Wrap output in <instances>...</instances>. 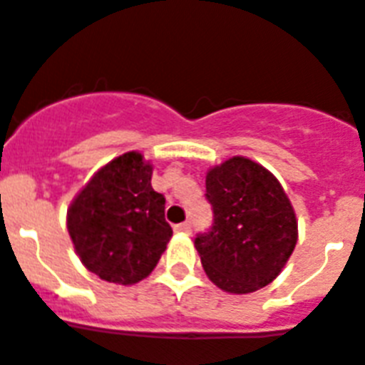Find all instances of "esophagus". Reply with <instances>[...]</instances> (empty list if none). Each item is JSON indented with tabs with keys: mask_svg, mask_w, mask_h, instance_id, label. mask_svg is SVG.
<instances>
[{
	"mask_svg": "<svg viewBox=\"0 0 365 365\" xmlns=\"http://www.w3.org/2000/svg\"><path fill=\"white\" fill-rule=\"evenodd\" d=\"M175 231H177V233H186V235H190V233H192V225H190L188 222H185V224L175 225Z\"/></svg>",
	"mask_w": 365,
	"mask_h": 365,
	"instance_id": "obj_1",
	"label": "esophagus"
}]
</instances>
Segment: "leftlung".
I'll return each mask as SVG.
<instances>
[{
  "instance_id": "1",
  "label": "left lung",
  "mask_w": 365,
  "mask_h": 365,
  "mask_svg": "<svg viewBox=\"0 0 365 365\" xmlns=\"http://www.w3.org/2000/svg\"><path fill=\"white\" fill-rule=\"evenodd\" d=\"M205 186L215 222L194 244L209 279L233 294L269 285L298 239L293 205L279 180L257 162L233 156L210 168Z\"/></svg>"
}]
</instances>
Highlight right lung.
Masks as SVG:
<instances>
[{
    "instance_id": "right-lung-1",
    "label": "right lung",
    "mask_w": 365,
    "mask_h": 365,
    "mask_svg": "<svg viewBox=\"0 0 365 365\" xmlns=\"http://www.w3.org/2000/svg\"><path fill=\"white\" fill-rule=\"evenodd\" d=\"M153 164L130 150L108 162L67 210L78 257L104 282L134 285L147 278L170 242L165 197L150 186Z\"/></svg>"
}]
</instances>
